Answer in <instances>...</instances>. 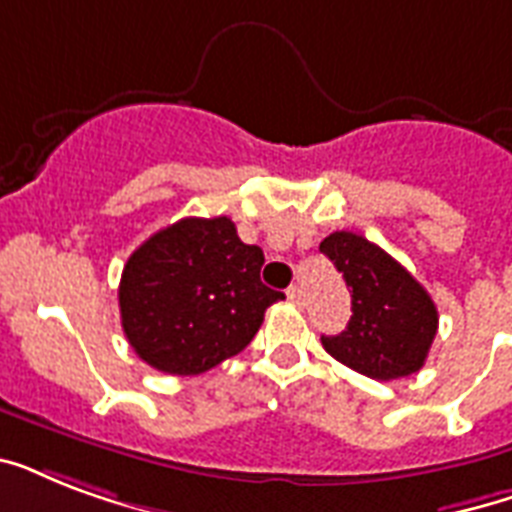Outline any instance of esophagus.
Wrapping results in <instances>:
<instances>
[{
  "instance_id": "34e87169",
  "label": "esophagus",
  "mask_w": 512,
  "mask_h": 512,
  "mask_svg": "<svg viewBox=\"0 0 512 512\" xmlns=\"http://www.w3.org/2000/svg\"><path fill=\"white\" fill-rule=\"evenodd\" d=\"M287 297H289V300H292V303H295V305H303V303H305L303 289L297 287V284H295V287H289V289H287Z\"/></svg>"
}]
</instances>
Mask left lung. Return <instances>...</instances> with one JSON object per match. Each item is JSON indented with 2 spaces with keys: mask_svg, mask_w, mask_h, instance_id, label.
<instances>
[{
  "mask_svg": "<svg viewBox=\"0 0 512 512\" xmlns=\"http://www.w3.org/2000/svg\"><path fill=\"white\" fill-rule=\"evenodd\" d=\"M319 249L342 273L353 311L340 335H321L324 350L372 380L420 372L438 332L436 303L425 287L358 233H329Z\"/></svg>",
  "mask_w": 512,
  "mask_h": 512,
  "instance_id": "obj_1",
  "label": "left lung"
}]
</instances>
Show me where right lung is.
Here are the masks:
<instances>
[{"instance_id":"1","label":"right lung","mask_w":512,"mask_h":512,"mask_svg":"<svg viewBox=\"0 0 512 512\" xmlns=\"http://www.w3.org/2000/svg\"><path fill=\"white\" fill-rule=\"evenodd\" d=\"M265 257L244 244L231 217H183L143 241L119 284L132 350L159 372L191 377L247 348L265 308L284 292L265 287Z\"/></svg>"}]
</instances>
